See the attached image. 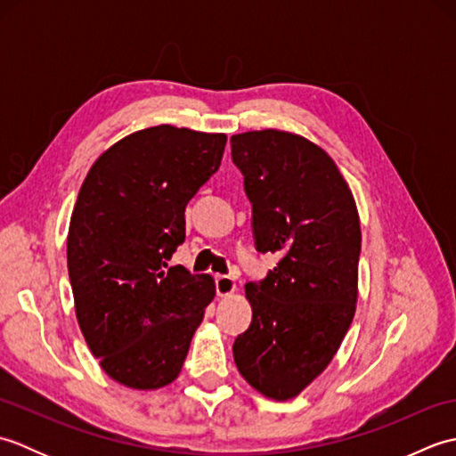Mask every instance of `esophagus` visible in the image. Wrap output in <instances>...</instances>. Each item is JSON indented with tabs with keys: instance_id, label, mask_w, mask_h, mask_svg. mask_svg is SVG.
<instances>
[{
	"instance_id": "obj_1",
	"label": "esophagus",
	"mask_w": 456,
	"mask_h": 456,
	"mask_svg": "<svg viewBox=\"0 0 456 456\" xmlns=\"http://www.w3.org/2000/svg\"><path fill=\"white\" fill-rule=\"evenodd\" d=\"M216 289H217V296L225 297V296L235 294L237 284H235V280L231 278V276H217L216 278Z\"/></svg>"
}]
</instances>
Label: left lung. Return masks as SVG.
Returning a JSON list of instances; mask_svg holds the SVG:
<instances>
[{
	"instance_id": "obj_1",
	"label": "left lung",
	"mask_w": 456,
	"mask_h": 456,
	"mask_svg": "<svg viewBox=\"0 0 456 456\" xmlns=\"http://www.w3.org/2000/svg\"><path fill=\"white\" fill-rule=\"evenodd\" d=\"M231 157L253 203L258 253L280 256L245 286L253 322L235 338L240 376L266 398L292 400L333 361L353 323L361 221L329 154L299 134H233Z\"/></svg>"
}]
</instances>
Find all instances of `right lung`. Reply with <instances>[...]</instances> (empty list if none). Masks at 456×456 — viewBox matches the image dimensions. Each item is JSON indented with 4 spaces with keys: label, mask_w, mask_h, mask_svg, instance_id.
<instances>
[{
    "label": "right lung",
    "mask_w": 456,
    "mask_h": 456,
    "mask_svg": "<svg viewBox=\"0 0 456 456\" xmlns=\"http://www.w3.org/2000/svg\"><path fill=\"white\" fill-rule=\"evenodd\" d=\"M227 134L159 125L94 162L68 229L76 317L115 382L157 390L178 378L216 297L208 274L170 266L186 239L188 201L216 174Z\"/></svg>",
    "instance_id": "right-lung-1"
}]
</instances>
